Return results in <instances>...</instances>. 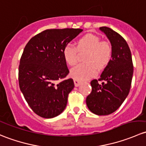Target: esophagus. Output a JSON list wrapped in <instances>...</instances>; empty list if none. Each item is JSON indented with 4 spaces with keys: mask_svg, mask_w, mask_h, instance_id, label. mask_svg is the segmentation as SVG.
Listing matches in <instances>:
<instances>
[{
    "mask_svg": "<svg viewBox=\"0 0 146 146\" xmlns=\"http://www.w3.org/2000/svg\"><path fill=\"white\" fill-rule=\"evenodd\" d=\"M73 81H74V84H75V86L76 87H78L80 85V82H81V81H80L79 80H77V79H74L73 80Z\"/></svg>",
    "mask_w": 146,
    "mask_h": 146,
    "instance_id": "34e87169",
    "label": "esophagus"
}]
</instances>
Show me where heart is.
I'll return each instance as SVG.
<instances>
[{"instance_id": "obj_1", "label": "heart", "mask_w": 146, "mask_h": 146, "mask_svg": "<svg viewBox=\"0 0 146 146\" xmlns=\"http://www.w3.org/2000/svg\"><path fill=\"white\" fill-rule=\"evenodd\" d=\"M88 50L85 57L86 63L78 64L71 69L70 76L74 79L85 80L96 76L98 68L103 69L112 58V47L107 41H100L96 35H87L80 38L77 42V46L67 44L63 49V56L67 64L73 66L78 62L77 52Z\"/></svg>"}]
</instances>
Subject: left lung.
<instances>
[{
  "label": "left lung",
  "mask_w": 146,
  "mask_h": 146,
  "mask_svg": "<svg viewBox=\"0 0 146 146\" xmlns=\"http://www.w3.org/2000/svg\"><path fill=\"white\" fill-rule=\"evenodd\" d=\"M111 42L112 58L98 80L90 82L92 92L87 97L88 109L97 115L114 112L128 96L133 73L131 54L127 42L107 27L100 28Z\"/></svg>",
  "instance_id": "1"
}]
</instances>
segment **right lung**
<instances>
[{
	"label": "right lung",
	"mask_w": 146,
	"mask_h": 146,
	"mask_svg": "<svg viewBox=\"0 0 146 146\" xmlns=\"http://www.w3.org/2000/svg\"><path fill=\"white\" fill-rule=\"evenodd\" d=\"M82 31L46 29L33 36L25 47L19 66V85L27 104L39 117L54 118L66 108L74 82L72 78L65 79L69 70L63 49Z\"/></svg>",
	"instance_id": "right-lung-1"
}]
</instances>
